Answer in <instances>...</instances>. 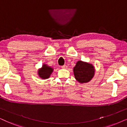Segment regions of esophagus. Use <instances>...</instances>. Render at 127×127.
I'll return each instance as SVG.
<instances>
[{
  "label": "esophagus",
  "mask_w": 127,
  "mask_h": 127,
  "mask_svg": "<svg viewBox=\"0 0 127 127\" xmlns=\"http://www.w3.org/2000/svg\"><path fill=\"white\" fill-rule=\"evenodd\" d=\"M62 68H67V65H63V66H62Z\"/></svg>",
  "instance_id": "1"
}]
</instances>
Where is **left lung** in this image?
Here are the masks:
<instances>
[{"mask_svg":"<svg viewBox=\"0 0 127 127\" xmlns=\"http://www.w3.org/2000/svg\"><path fill=\"white\" fill-rule=\"evenodd\" d=\"M75 78L80 83L89 82L94 75L95 69L91 64L78 61L73 68Z\"/></svg>","mask_w":127,"mask_h":127,"instance_id":"left-lung-1","label":"left lung"}]
</instances>
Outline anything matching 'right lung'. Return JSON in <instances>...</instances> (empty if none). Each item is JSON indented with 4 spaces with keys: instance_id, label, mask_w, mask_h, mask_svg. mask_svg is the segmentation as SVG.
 I'll return each mask as SVG.
<instances>
[{
    "instance_id": "right-lung-1",
    "label": "right lung",
    "mask_w": 127,
    "mask_h": 127,
    "mask_svg": "<svg viewBox=\"0 0 127 127\" xmlns=\"http://www.w3.org/2000/svg\"><path fill=\"white\" fill-rule=\"evenodd\" d=\"M53 71V68L47 64H43L42 67L38 70V75L42 79H46L50 77Z\"/></svg>"
}]
</instances>
